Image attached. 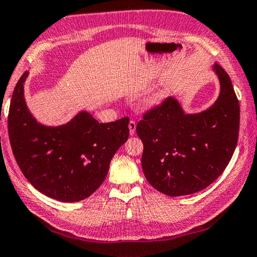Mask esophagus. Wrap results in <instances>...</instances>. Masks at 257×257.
<instances>
[{
    "label": "esophagus",
    "mask_w": 257,
    "mask_h": 257,
    "mask_svg": "<svg viewBox=\"0 0 257 257\" xmlns=\"http://www.w3.org/2000/svg\"><path fill=\"white\" fill-rule=\"evenodd\" d=\"M128 128H130V134H131V136H134V134H136V130H137V123H136V120H130V123H128Z\"/></svg>",
    "instance_id": "1"
}]
</instances>
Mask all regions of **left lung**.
I'll return each mask as SVG.
<instances>
[{
    "label": "left lung",
    "mask_w": 257,
    "mask_h": 257,
    "mask_svg": "<svg viewBox=\"0 0 257 257\" xmlns=\"http://www.w3.org/2000/svg\"><path fill=\"white\" fill-rule=\"evenodd\" d=\"M217 100L199 114H185L168 97L143 114L137 133L143 142L142 169L157 191L182 196L204 190L230 161L239 132V102L231 80L219 64Z\"/></svg>",
    "instance_id": "left-lung-1"
}]
</instances>
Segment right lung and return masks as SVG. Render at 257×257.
Returning a JSON list of instances; mask_svg holds the SVG:
<instances>
[{"label":"right lung","instance_id":"obj_1","mask_svg":"<svg viewBox=\"0 0 257 257\" xmlns=\"http://www.w3.org/2000/svg\"><path fill=\"white\" fill-rule=\"evenodd\" d=\"M25 72L12 93L8 131L18 166L36 190L62 202L87 199L107 176L130 134L128 117L99 123L81 111L65 125L39 124L27 108Z\"/></svg>","mask_w":257,"mask_h":257}]
</instances>
